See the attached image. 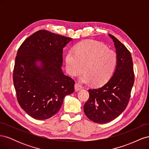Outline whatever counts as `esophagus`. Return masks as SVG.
Returning <instances> with one entry per match:
<instances>
[{
    "instance_id": "obj_1",
    "label": "esophagus",
    "mask_w": 149,
    "mask_h": 149,
    "mask_svg": "<svg viewBox=\"0 0 149 149\" xmlns=\"http://www.w3.org/2000/svg\"><path fill=\"white\" fill-rule=\"evenodd\" d=\"M83 88V86L81 85L79 83H76L74 84V89H75V91H79Z\"/></svg>"
}]
</instances>
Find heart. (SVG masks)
I'll list each match as a JSON object with an SVG mask.
<instances>
[{
	"label": "heart",
	"instance_id": "b5f03b06",
	"mask_svg": "<svg viewBox=\"0 0 149 149\" xmlns=\"http://www.w3.org/2000/svg\"><path fill=\"white\" fill-rule=\"evenodd\" d=\"M118 55L104 45L93 40H86L70 50L66 56V70L71 76L83 71V82L96 86L106 83L113 74L118 64Z\"/></svg>",
	"mask_w": 149,
	"mask_h": 149
}]
</instances>
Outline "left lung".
I'll return each mask as SVG.
<instances>
[{"instance_id": "8db88e82", "label": "left lung", "mask_w": 149, "mask_h": 149, "mask_svg": "<svg viewBox=\"0 0 149 149\" xmlns=\"http://www.w3.org/2000/svg\"><path fill=\"white\" fill-rule=\"evenodd\" d=\"M118 64L111 78L103 86L88 90L89 97L84 112L94 123L104 124L114 120L127 106L134 83V72L130 52L113 35Z\"/></svg>"}]
</instances>
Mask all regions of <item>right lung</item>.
<instances>
[{"label": "right lung", "mask_w": 149, "mask_h": 149, "mask_svg": "<svg viewBox=\"0 0 149 149\" xmlns=\"http://www.w3.org/2000/svg\"><path fill=\"white\" fill-rule=\"evenodd\" d=\"M72 38L41 30L22 43L13 73L18 102L31 118H50L60 109L66 95L74 91V81L64 74L63 48ZM40 61L41 66L38 67Z\"/></svg>", "instance_id": "right-lung-1"}]
</instances>
